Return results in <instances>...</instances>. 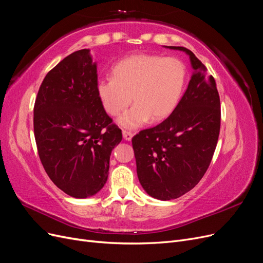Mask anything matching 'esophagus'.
<instances>
[{
	"label": "esophagus",
	"instance_id": "obj_1",
	"mask_svg": "<svg viewBox=\"0 0 263 263\" xmlns=\"http://www.w3.org/2000/svg\"><path fill=\"white\" fill-rule=\"evenodd\" d=\"M133 133L132 132H128V130H123V137H124V139L125 140H127V141H129V140H132V138H133Z\"/></svg>",
	"mask_w": 263,
	"mask_h": 263
}]
</instances>
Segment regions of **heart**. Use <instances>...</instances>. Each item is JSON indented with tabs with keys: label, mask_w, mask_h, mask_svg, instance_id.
<instances>
[{
	"label": "heart",
	"mask_w": 263,
	"mask_h": 263,
	"mask_svg": "<svg viewBox=\"0 0 263 263\" xmlns=\"http://www.w3.org/2000/svg\"><path fill=\"white\" fill-rule=\"evenodd\" d=\"M113 78L100 79L97 93L105 112L118 116L126 128H138L149 119L162 121L177 107L184 89L185 65L174 57L138 53L119 60L112 69Z\"/></svg>",
	"instance_id": "1"
}]
</instances>
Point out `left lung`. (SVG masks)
<instances>
[{
  "instance_id": "obj_1",
  "label": "left lung",
  "mask_w": 263,
  "mask_h": 263,
  "mask_svg": "<svg viewBox=\"0 0 263 263\" xmlns=\"http://www.w3.org/2000/svg\"><path fill=\"white\" fill-rule=\"evenodd\" d=\"M190 55L194 72L172 114L132 139L137 176L146 192L161 201L185 194L201 181L220 129V101L213 76L184 47L166 46Z\"/></svg>"
}]
</instances>
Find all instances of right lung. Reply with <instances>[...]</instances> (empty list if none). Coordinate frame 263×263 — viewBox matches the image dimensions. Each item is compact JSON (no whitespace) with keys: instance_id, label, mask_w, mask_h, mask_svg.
Here are the masks:
<instances>
[{"instance_id":"add662e5","label":"right lung","mask_w":263,"mask_h":263,"mask_svg":"<svg viewBox=\"0 0 263 263\" xmlns=\"http://www.w3.org/2000/svg\"><path fill=\"white\" fill-rule=\"evenodd\" d=\"M98 69L89 49L51 69L34 106V134L46 173L66 194L85 198L107 181L109 157L122 141L97 93Z\"/></svg>"}]
</instances>
